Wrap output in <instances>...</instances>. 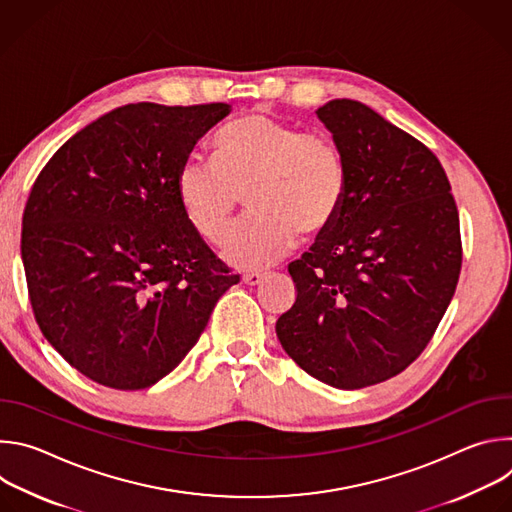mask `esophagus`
I'll return each mask as SVG.
<instances>
[{
  "instance_id": "1",
  "label": "esophagus",
  "mask_w": 512,
  "mask_h": 512,
  "mask_svg": "<svg viewBox=\"0 0 512 512\" xmlns=\"http://www.w3.org/2000/svg\"><path fill=\"white\" fill-rule=\"evenodd\" d=\"M263 281H265V275H261V273L243 275V283H245V285H251V287H257V285H261Z\"/></svg>"
}]
</instances>
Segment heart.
<instances>
[{"label": "heart", "instance_id": "obj_1", "mask_svg": "<svg viewBox=\"0 0 512 512\" xmlns=\"http://www.w3.org/2000/svg\"><path fill=\"white\" fill-rule=\"evenodd\" d=\"M176 184L188 225L208 243L223 237L247 196L253 214L225 235L221 255L239 269H265L287 255L296 235L308 241L332 227L346 164L326 133L249 113L216 137V160L188 156Z\"/></svg>", "mask_w": 512, "mask_h": 512}]
</instances>
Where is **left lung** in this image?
I'll return each instance as SVG.
<instances>
[{"label": "left lung", "mask_w": 512, "mask_h": 512, "mask_svg": "<svg viewBox=\"0 0 512 512\" xmlns=\"http://www.w3.org/2000/svg\"><path fill=\"white\" fill-rule=\"evenodd\" d=\"M346 164L332 227L287 271L298 298L275 324L283 350L336 389L383 383L423 352L462 267L448 176L421 141L352 99L316 111Z\"/></svg>", "instance_id": "obj_1"}]
</instances>
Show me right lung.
I'll use <instances>...</instances> for the list:
<instances>
[{"label":"right lung","instance_id":"1","mask_svg":"<svg viewBox=\"0 0 512 512\" xmlns=\"http://www.w3.org/2000/svg\"><path fill=\"white\" fill-rule=\"evenodd\" d=\"M227 103L123 105L72 135L28 196L22 261L36 322L91 381L148 389L239 283L188 225L178 170Z\"/></svg>","mask_w":512,"mask_h":512}]
</instances>
